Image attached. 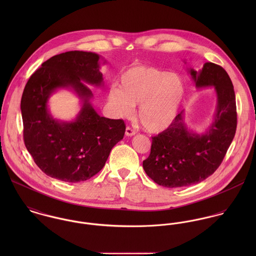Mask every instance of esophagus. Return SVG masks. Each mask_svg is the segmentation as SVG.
I'll use <instances>...</instances> for the list:
<instances>
[{"label": "esophagus", "mask_w": 256, "mask_h": 256, "mask_svg": "<svg viewBox=\"0 0 256 256\" xmlns=\"http://www.w3.org/2000/svg\"><path fill=\"white\" fill-rule=\"evenodd\" d=\"M136 134V131L134 129H132L131 127H127L126 128V131H125V135L128 136V137H131V136H134Z\"/></svg>", "instance_id": "esophagus-1"}]
</instances>
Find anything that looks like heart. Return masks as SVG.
<instances>
[{
    "label": "heart",
    "mask_w": 256,
    "mask_h": 256,
    "mask_svg": "<svg viewBox=\"0 0 256 256\" xmlns=\"http://www.w3.org/2000/svg\"><path fill=\"white\" fill-rule=\"evenodd\" d=\"M185 92L182 78L150 66H134L119 76V88L111 86L108 102L115 114L128 117L139 104L137 117L146 131L160 133L174 121Z\"/></svg>",
    "instance_id": "b5f03b06"
}]
</instances>
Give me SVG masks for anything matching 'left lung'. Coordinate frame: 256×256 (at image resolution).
<instances>
[{"instance_id":"1","label":"left lung","mask_w":256,"mask_h":256,"mask_svg":"<svg viewBox=\"0 0 256 256\" xmlns=\"http://www.w3.org/2000/svg\"><path fill=\"white\" fill-rule=\"evenodd\" d=\"M199 88H215L217 106L205 133L186 127L183 111L174 123L152 137L150 154L143 162L148 178L164 187H184L201 182L222 164L236 130V106L232 82L219 65L208 62L199 71L188 70Z\"/></svg>"}]
</instances>
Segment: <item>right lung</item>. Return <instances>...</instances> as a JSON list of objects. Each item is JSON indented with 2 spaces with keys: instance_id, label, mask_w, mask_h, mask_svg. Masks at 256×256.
<instances>
[{
  "instance_id": "right-lung-1",
  "label": "right lung",
  "mask_w": 256,
  "mask_h": 256,
  "mask_svg": "<svg viewBox=\"0 0 256 256\" xmlns=\"http://www.w3.org/2000/svg\"><path fill=\"white\" fill-rule=\"evenodd\" d=\"M100 58L84 51L55 55L26 84L20 102L24 144L37 166L50 178L65 182L90 180L124 137V121L98 115L90 104L94 94L86 84L104 86ZM59 88L72 89L81 100L82 108L74 122H59L48 111V98Z\"/></svg>"
}]
</instances>
